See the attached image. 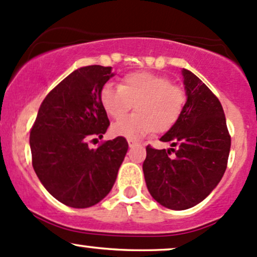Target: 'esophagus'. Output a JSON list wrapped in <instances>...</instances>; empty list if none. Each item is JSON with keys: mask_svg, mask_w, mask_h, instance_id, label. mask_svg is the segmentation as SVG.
Returning a JSON list of instances; mask_svg holds the SVG:
<instances>
[{"mask_svg": "<svg viewBox=\"0 0 257 257\" xmlns=\"http://www.w3.org/2000/svg\"><path fill=\"white\" fill-rule=\"evenodd\" d=\"M137 142H135V140H133V139H128V145H129V148H134L135 145H137Z\"/></svg>", "mask_w": 257, "mask_h": 257, "instance_id": "esophagus-1", "label": "esophagus"}]
</instances>
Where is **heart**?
Returning <instances> with one entry per match:
<instances>
[{
    "mask_svg": "<svg viewBox=\"0 0 257 257\" xmlns=\"http://www.w3.org/2000/svg\"><path fill=\"white\" fill-rule=\"evenodd\" d=\"M100 102L109 117L119 119L135 103L136 113L112 125V134L128 139H142L154 131L162 133L179 119L187 95L171 79L150 72L124 75L119 86L106 84Z\"/></svg>",
    "mask_w": 257,
    "mask_h": 257,
    "instance_id": "obj_1",
    "label": "heart"
}]
</instances>
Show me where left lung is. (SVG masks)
<instances>
[{
  "label": "left lung",
  "instance_id": "obj_1",
  "mask_svg": "<svg viewBox=\"0 0 257 257\" xmlns=\"http://www.w3.org/2000/svg\"><path fill=\"white\" fill-rule=\"evenodd\" d=\"M182 74L187 102L177 123L160 139L171 148L146 146L143 163L149 193L171 210H187L206 199L223 177L230 150L218 98L190 70Z\"/></svg>",
  "mask_w": 257,
  "mask_h": 257
}]
</instances>
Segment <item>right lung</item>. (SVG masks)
Returning <instances> with one entry per match:
<instances>
[{"label": "right lung", "instance_id": "right-lung-1", "mask_svg": "<svg viewBox=\"0 0 257 257\" xmlns=\"http://www.w3.org/2000/svg\"><path fill=\"white\" fill-rule=\"evenodd\" d=\"M113 75L112 67L75 69L45 97L30 132L36 176L51 195L69 207L100 202L113 187L128 151L123 137L97 149L87 144L94 137L101 139L109 125L100 91Z\"/></svg>", "mask_w": 257, "mask_h": 257}]
</instances>
